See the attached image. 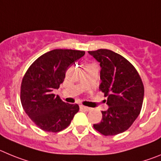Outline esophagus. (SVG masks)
I'll return each instance as SVG.
<instances>
[{
  "mask_svg": "<svg viewBox=\"0 0 161 161\" xmlns=\"http://www.w3.org/2000/svg\"><path fill=\"white\" fill-rule=\"evenodd\" d=\"M80 108L82 110H84V111H89L91 110V108H88V107H85V106H83V105H81Z\"/></svg>",
  "mask_w": 161,
  "mask_h": 161,
  "instance_id": "1",
  "label": "esophagus"
}]
</instances>
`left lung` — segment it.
Instances as JSON below:
<instances>
[{"mask_svg":"<svg viewBox=\"0 0 161 161\" xmlns=\"http://www.w3.org/2000/svg\"><path fill=\"white\" fill-rule=\"evenodd\" d=\"M100 63L99 90L108 97L109 108L102 111L100 123L94 128L104 136H115L127 131L141 111L144 88L140 75L125 58L112 50L88 51Z\"/></svg>","mask_w":161,"mask_h":161,"instance_id":"8db88e82","label":"left lung"}]
</instances>
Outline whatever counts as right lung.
Segmentation results:
<instances>
[{"instance_id":"obj_1","label":"right lung","mask_w":161,"mask_h":161,"mask_svg":"<svg viewBox=\"0 0 161 161\" xmlns=\"http://www.w3.org/2000/svg\"><path fill=\"white\" fill-rule=\"evenodd\" d=\"M85 51L57 49L36 59L25 74L21 86L23 109L39 128L58 132L65 129L79 111L78 104L63 102L53 94L66 77L68 68Z\"/></svg>"}]
</instances>
